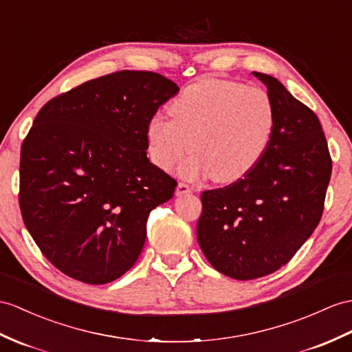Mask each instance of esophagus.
<instances>
[{
	"label": "esophagus",
	"mask_w": 352,
	"mask_h": 352,
	"mask_svg": "<svg viewBox=\"0 0 352 352\" xmlns=\"http://www.w3.org/2000/svg\"><path fill=\"white\" fill-rule=\"evenodd\" d=\"M191 192H192V190L186 184H179L176 186V195H188Z\"/></svg>",
	"instance_id": "esophagus-1"
}]
</instances>
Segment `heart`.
I'll use <instances>...</instances> for the list:
<instances>
[{"instance_id": "heart-1", "label": "heart", "mask_w": 352, "mask_h": 352, "mask_svg": "<svg viewBox=\"0 0 352 352\" xmlns=\"http://www.w3.org/2000/svg\"><path fill=\"white\" fill-rule=\"evenodd\" d=\"M168 113L153 116L146 125L149 157L170 170L192 148L179 167L188 181L213 175L230 184L245 177L264 157L276 126L269 94L231 80L190 85L170 102Z\"/></svg>"}]
</instances>
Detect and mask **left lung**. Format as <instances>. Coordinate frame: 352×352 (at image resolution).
Listing matches in <instances>:
<instances>
[{
	"label": "left lung",
	"mask_w": 352,
	"mask_h": 352,
	"mask_svg": "<svg viewBox=\"0 0 352 352\" xmlns=\"http://www.w3.org/2000/svg\"><path fill=\"white\" fill-rule=\"evenodd\" d=\"M260 79L276 110L272 142L250 173L201 194L197 241L222 275L256 279L285 265L318 226L331 158L314 111L276 77Z\"/></svg>",
	"instance_id": "obj_1"
}]
</instances>
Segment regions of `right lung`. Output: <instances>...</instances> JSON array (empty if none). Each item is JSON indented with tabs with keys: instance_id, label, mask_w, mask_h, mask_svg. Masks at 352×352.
<instances>
[{
	"instance_id": "add662e5",
	"label": "right lung",
	"mask_w": 352,
	"mask_h": 352,
	"mask_svg": "<svg viewBox=\"0 0 352 352\" xmlns=\"http://www.w3.org/2000/svg\"><path fill=\"white\" fill-rule=\"evenodd\" d=\"M179 87L152 72H118L43 106L21 151L19 204L43 255L101 285L139 258L149 213L176 181L146 155V125Z\"/></svg>"
}]
</instances>
